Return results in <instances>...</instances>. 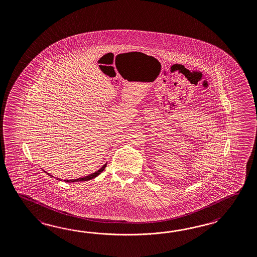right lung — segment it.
<instances>
[{
	"label": "right lung",
	"instance_id": "1",
	"mask_svg": "<svg viewBox=\"0 0 257 257\" xmlns=\"http://www.w3.org/2000/svg\"><path fill=\"white\" fill-rule=\"evenodd\" d=\"M105 167H106V164H105V165H103V166H102V167H101V168H100L98 171H96V172H94V173L90 174V175H89V176H86V177L80 178V179H68V180L65 179V181H66V182H75V181H87V180H90V179H94V178H96L98 175H100V174L102 173V171L104 170ZM45 173H47V172H45ZM47 174H48L50 177H52V175H50L49 173ZM52 178H53V177H52Z\"/></svg>",
	"mask_w": 257,
	"mask_h": 257
}]
</instances>
